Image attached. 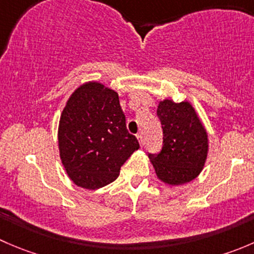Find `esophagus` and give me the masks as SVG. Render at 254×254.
Wrapping results in <instances>:
<instances>
[{"label": "esophagus", "instance_id": "34e87169", "mask_svg": "<svg viewBox=\"0 0 254 254\" xmlns=\"http://www.w3.org/2000/svg\"><path fill=\"white\" fill-rule=\"evenodd\" d=\"M137 140H139V142H140V145H143V135L141 134V132H140V134H137Z\"/></svg>", "mask_w": 254, "mask_h": 254}]
</instances>
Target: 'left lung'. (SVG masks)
I'll return each instance as SVG.
<instances>
[{
  "label": "left lung",
  "mask_w": 254,
  "mask_h": 254,
  "mask_svg": "<svg viewBox=\"0 0 254 254\" xmlns=\"http://www.w3.org/2000/svg\"><path fill=\"white\" fill-rule=\"evenodd\" d=\"M157 117L162 124L163 146L157 155L150 153L157 178L170 186L193 181L203 170L207 157V132L189 102L158 103Z\"/></svg>",
  "instance_id": "8db88e82"
}]
</instances>
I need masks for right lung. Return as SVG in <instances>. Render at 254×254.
<instances>
[{"mask_svg":"<svg viewBox=\"0 0 254 254\" xmlns=\"http://www.w3.org/2000/svg\"><path fill=\"white\" fill-rule=\"evenodd\" d=\"M58 140L66 173L84 189L114 182L120 167L140 147L127 131L117 92L94 81L81 84L66 102Z\"/></svg>","mask_w":254,"mask_h":254,"instance_id":"add662e5","label":"right lung"}]
</instances>
